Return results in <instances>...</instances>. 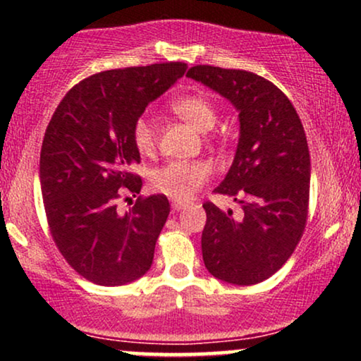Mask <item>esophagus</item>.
<instances>
[{
    "label": "esophagus",
    "instance_id": "1",
    "mask_svg": "<svg viewBox=\"0 0 361 361\" xmlns=\"http://www.w3.org/2000/svg\"><path fill=\"white\" fill-rule=\"evenodd\" d=\"M186 205H188V204H186V202H181V200H173L171 202L173 210H181V209H185Z\"/></svg>",
    "mask_w": 361,
    "mask_h": 361
}]
</instances>
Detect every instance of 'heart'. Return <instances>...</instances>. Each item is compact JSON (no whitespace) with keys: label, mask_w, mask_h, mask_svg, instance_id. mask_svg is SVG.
Segmentation results:
<instances>
[{"label":"heart","mask_w":361,"mask_h":361,"mask_svg":"<svg viewBox=\"0 0 361 361\" xmlns=\"http://www.w3.org/2000/svg\"><path fill=\"white\" fill-rule=\"evenodd\" d=\"M171 110L197 130H210L217 120L215 105L202 94H186L171 102ZM132 140L140 154H152L156 149V127L147 117H139L132 127ZM209 161H169L151 173V186L157 193L175 200H188L212 176Z\"/></svg>","instance_id":"1"}]
</instances>
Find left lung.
Listing matches in <instances>:
<instances>
[{"instance_id":"left-lung-1","label":"left lung","mask_w":361,"mask_h":361,"mask_svg":"<svg viewBox=\"0 0 361 361\" xmlns=\"http://www.w3.org/2000/svg\"><path fill=\"white\" fill-rule=\"evenodd\" d=\"M186 76L233 103L241 126L233 166L214 192L233 197L243 214L235 217L205 202V268L227 283H259L287 263L307 224L310 156L304 127L283 91L258 74L200 64Z\"/></svg>"}]
</instances>
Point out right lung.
<instances>
[{
  "label": "right lung",
  "instance_id": "right-lung-1",
  "mask_svg": "<svg viewBox=\"0 0 361 361\" xmlns=\"http://www.w3.org/2000/svg\"><path fill=\"white\" fill-rule=\"evenodd\" d=\"M186 68L163 62L97 73L68 91L49 122L40 151L49 229L73 270L93 283L126 285L151 268L168 198L139 197L126 214L117 200L142 186L132 171L140 163L134 122Z\"/></svg>",
  "mask_w": 361,
  "mask_h": 361
}]
</instances>
